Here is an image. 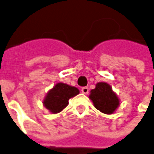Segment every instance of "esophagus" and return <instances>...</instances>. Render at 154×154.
Returning <instances> with one entry per match:
<instances>
[{"instance_id":"1","label":"esophagus","mask_w":154,"mask_h":154,"mask_svg":"<svg viewBox=\"0 0 154 154\" xmlns=\"http://www.w3.org/2000/svg\"><path fill=\"white\" fill-rule=\"evenodd\" d=\"M82 93H84V94H88V92H89V88H88V87H83V88H82Z\"/></svg>"}]
</instances>
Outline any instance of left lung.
<instances>
[{"label": "left lung", "instance_id": "obj_1", "mask_svg": "<svg viewBox=\"0 0 154 154\" xmlns=\"http://www.w3.org/2000/svg\"><path fill=\"white\" fill-rule=\"evenodd\" d=\"M89 98L94 107L105 114H112L119 106V99L110 85L107 82H98L90 92Z\"/></svg>", "mask_w": 154, "mask_h": 154}]
</instances>
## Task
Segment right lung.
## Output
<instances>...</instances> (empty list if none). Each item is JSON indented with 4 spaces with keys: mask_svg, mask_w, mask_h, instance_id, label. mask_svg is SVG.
I'll list each match as a JSON object with an SVG mask.
<instances>
[{
    "mask_svg": "<svg viewBox=\"0 0 154 154\" xmlns=\"http://www.w3.org/2000/svg\"><path fill=\"white\" fill-rule=\"evenodd\" d=\"M79 94V90L66 83L58 82L47 92L43 100L44 107L52 113H57L68 105V100Z\"/></svg>",
    "mask_w": 154,
    "mask_h": 154,
    "instance_id": "add662e5",
    "label": "right lung"
}]
</instances>
